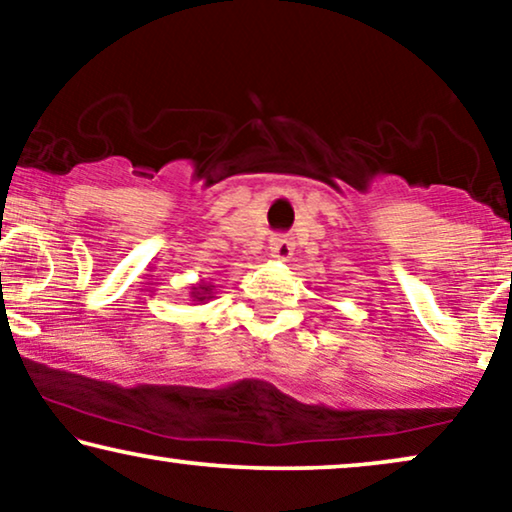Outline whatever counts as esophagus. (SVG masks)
Returning a JSON list of instances; mask_svg holds the SVG:
<instances>
[{
  "label": "esophagus",
  "mask_w": 512,
  "mask_h": 512,
  "mask_svg": "<svg viewBox=\"0 0 512 512\" xmlns=\"http://www.w3.org/2000/svg\"><path fill=\"white\" fill-rule=\"evenodd\" d=\"M291 251H293V240L289 235L275 233L270 237V254L279 258V261H286V258L291 256Z\"/></svg>",
  "instance_id": "obj_1"
}]
</instances>
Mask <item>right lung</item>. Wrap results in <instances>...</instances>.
<instances>
[{"instance_id":"obj_1","label":"right lung","mask_w":512,"mask_h":512,"mask_svg":"<svg viewBox=\"0 0 512 512\" xmlns=\"http://www.w3.org/2000/svg\"><path fill=\"white\" fill-rule=\"evenodd\" d=\"M191 298H193V300H198V303H202V300H209V298H212V286H209V284H198V286H193Z\"/></svg>"}]
</instances>
